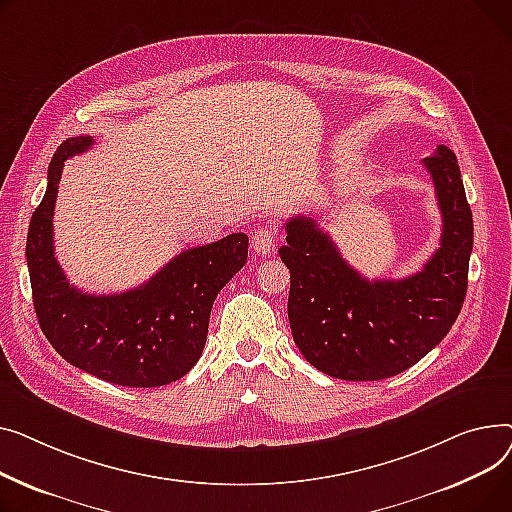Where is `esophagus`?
Wrapping results in <instances>:
<instances>
[{
    "mask_svg": "<svg viewBox=\"0 0 512 512\" xmlns=\"http://www.w3.org/2000/svg\"><path fill=\"white\" fill-rule=\"evenodd\" d=\"M275 242H277V231L273 229H258L252 235V250L258 256H266L275 250Z\"/></svg>",
    "mask_w": 512,
    "mask_h": 512,
    "instance_id": "1",
    "label": "esophagus"
}]
</instances>
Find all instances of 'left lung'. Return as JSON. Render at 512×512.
Masks as SVG:
<instances>
[{
  "label": "left lung",
  "instance_id": "1",
  "mask_svg": "<svg viewBox=\"0 0 512 512\" xmlns=\"http://www.w3.org/2000/svg\"><path fill=\"white\" fill-rule=\"evenodd\" d=\"M442 213L440 248L419 273L368 281L312 217L287 221L279 250L291 273L289 324L308 362L341 380L397 376L455 324L467 293L473 219L457 157L440 144L424 159Z\"/></svg>",
  "mask_w": 512,
  "mask_h": 512
}]
</instances>
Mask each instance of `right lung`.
Returning <instances> with one entry per match:
<instances>
[{
  "label": "right lung",
  "mask_w": 512,
  "mask_h": 512,
  "mask_svg": "<svg viewBox=\"0 0 512 512\" xmlns=\"http://www.w3.org/2000/svg\"><path fill=\"white\" fill-rule=\"evenodd\" d=\"M93 136L59 144L47 190L30 219L26 262L43 335L66 362L105 382L153 388L186 376L200 359L219 291L248 260V235L184 250L136 289L90 295L66 279L53 250V208L64 161Z\"/></svg>",
  "instance_id": "add662e5"
}]
</instances>
